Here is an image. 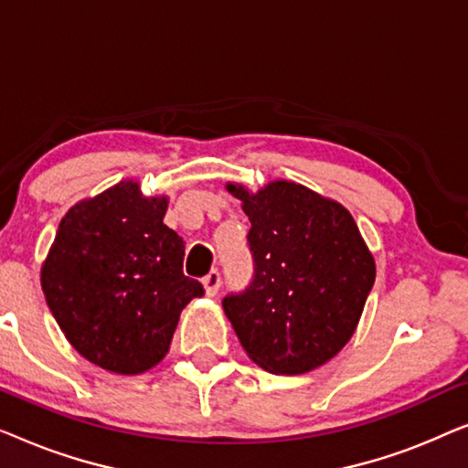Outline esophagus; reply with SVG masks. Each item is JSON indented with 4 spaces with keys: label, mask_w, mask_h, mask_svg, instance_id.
<instances>
[{
    "label": "esophagus",
    "mask_w": 468,
    "mask_h": 468,
    "mask_svg": "<svg viewBox=\"0 0 468 468\" xmlns=\"http://www.w3.org/2000/svg\"><path fill=\"white\" fill-rule=\"evenodd\" d=\"M202 285H204V290H207V296H215V293L219 292V287H221L219 271H210L207 277L202 279Z\"/></svg>",
    "instance_id": "34e87169"
}]
</instances>
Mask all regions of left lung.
<instances>
[{
  "label": "left lung",
  "instance_id": "left-lung-1",
  "mask_svg": "<svg viewBox=\"0 0 468 468\" xmlns=\"http://www.w3.org/2000/svg\"><path fill=\"white\" fill-rule=\"evenodd\" d=\"M251 221L253 281L223 311L268 373L303 375L332 360L360 322L375 260L349 210L292 181L258 194L228 183Z\"/></svg>",
  "mask_w": 468,
  "mask_h": 468
}]
</instances>
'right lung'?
<instances>
[{"instance_id":"add662e5","label":"right lung","mask_w":468,"mask_h":468,"mask_svg":"<svg viewBox=\"0 0 468 468\" xmlns=\"http://www.w3.org/2000/svg\"><path fill=\"white\" fill-rule=\"evenodd\" d=\"M168 197L121 181L74 204L42 264V292L69 345L95 367L144 373L168 354L181 311L204 296L183 274L185 242L164 223Z\"/></svg>"}]
</instances>
